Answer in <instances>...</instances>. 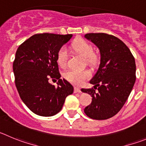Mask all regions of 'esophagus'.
Segmentation results:
<instances>
[{
    "label": "esophagus",
    "mask_w": 146,
    "mask_h": 146,
    "mask_svg": "<svg viewBox=\"0 0 146 146\" xmlns=\"http://www.w3.org/2000/svg\"><path fill=\"white\" fill-rule=\"evenodd\" d=\"M74 92L75 93H81V89H80L79 88L75 87L74 88Z\"/></svg>",
    "instance_id": "obj_1"
}]
</instances>
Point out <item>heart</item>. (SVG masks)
I'll list each match as a JSON object with an SVG mask.
<instances>
[{
	"label": "heart",
	"instance_id": "b5f03b06",
	"mask_svg": "<svg viewBox=\"0 0 146 146\" xmlns=\"http://www.w3.org/2000/svg\"><path fill=\"white\" fill-rule=\"evenodd\" d=\"M71 48L76 54L85 58L87 63L94 65L97 62V56L94 54V48L86 40L78 38L72 43ZM57 61L59 66L64 68L68 62V52L65 47H61L57 53ZM90 73L87 70H70L65 72L64 77L68 81L75 85H81L90 77Z\"/></svg>",
	"mask_w": 146,
	"mask_h": 146
}]
</instances>
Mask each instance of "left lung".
<instances>
[{"label": "left lung", "instance_id": "obj_1", "mask_svg": "<svg viewBox=\"0 0 146 146\" xmlns=\"http://www.w3.org/2000/svg\"><path fill=\"white\" fill-rule=\"evenodd\" d=\"M84 37L100 53L99 68L89 81L94 89H81L92 98L84 113L92 119L105 120L120 111L132 92L136 80L135 58L124 42L113 35L88 33Z\"/></svg>", "mask_w": 146, "mask_h": 146}]
</instances>
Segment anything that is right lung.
<instances>
[{
  "label": "right lung",
  "instance_id": "right-lung-1",
  "mask_svg": "<svg viewBox=\"0 0 146 146\" xmlns=\"http://www.w3.org/2000/svg\"><path fill=\"white\" fill-rule=\"evenodd\" d=\"M73 35L35 34L17 48L13 63L15 84L21 99L34 113L52 116L61 111L73 86L61 79L57 53ZM58 79V86L48 82Z\"/></svg>",
  "mask_w": 146,
  "mask_h": 146
}]
</instances>
